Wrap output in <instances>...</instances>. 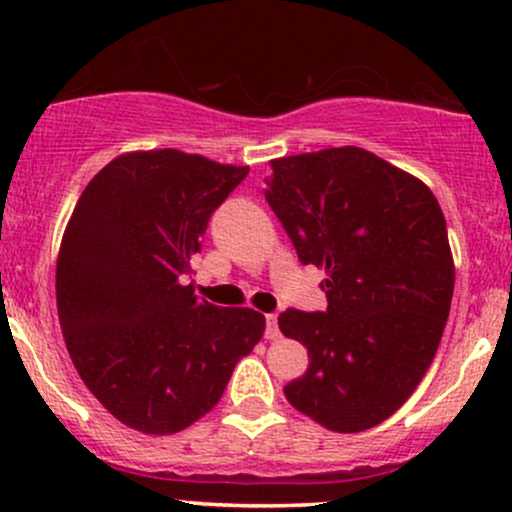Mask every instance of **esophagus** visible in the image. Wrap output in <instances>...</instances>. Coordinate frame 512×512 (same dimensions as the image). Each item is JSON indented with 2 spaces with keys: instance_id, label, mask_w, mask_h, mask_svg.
Returning a JSON list of instances; mask_svg holds the SVG:
<instances>
[{
  "instance_id": "1",
  "label": "esophagus",
  "mask_w": 512,
  "mask_h": 512,
  "mask_svg": "<svg viewBox=\"0 0 512 512\" xmlns=\"http://www.w3.org/2000/svg\"><path fill=\"white\" fill-rule=\"evenodd\" d=\"M264 337L267 339H279L281 337V332H279V322H276V315L274 313H269V315H264Z\"/></svg>"
}]
</instances>
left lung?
I'll list each match as a JSON object with an SVG mask.
<instances>
[{
  "label": "left lung",
  "instance_id": "1",
  "mask_svg": "<svg viewBox=\"0 0 512 512\" xmlns=\"http://www.w3.org/2000/svg\"><path fill=\"white\" fill-rule=\"evenodd\" d=\"M264 182L298 260L327 272V310L279 315L310 358L284 395L330 431L383 424L419 387L448 322L455 264L438 199L358 146L276 158Z\"/></svg>",
  "mask_w": 512,
  "mask_h": 512
}]
</instances>
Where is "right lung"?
Listing matches in <instances>:
<instances>
[{
	"label": "right lung",
	"mask_w": 512,
	"mask_h": 512,
	"mask_svg": "<svg viewBox=\"0 0 512 512\" xmlns=\"http://www.w3.org/2000/svg\"><path fill=\"white\" fill-rule=\"evenodd\" d=\"M178 149L110 161L81 192L57 257V313L74 368L117 421L151 436L195 424L262 339L264 315L185 284L211 214L245 180Z\"/></svg>",
	"instance_id": "right-lung-1"
}]
</instances>
